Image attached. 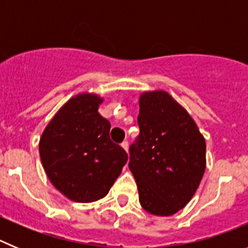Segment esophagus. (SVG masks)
Returning <instances> with one entry per match:
<instances>
[{"label": "esophagus", "mask_w": 248, "mask_h": 248, "mask_svg": "<svg viewBox=\"0 0 248 248\" xmlns=\"http://www.w3.org/2000/svg\"><path fill=\"white\" fill-rule=\"evenodd\" d=\"M122 148H123V149H124V150H125V151H126V153H128V148H129V144H128V141H126V140H125V141H123V143H122Z\"/></svg>", "instance_id": "1"}]
</instances>
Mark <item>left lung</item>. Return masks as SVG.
Masks as SVG:
<instances>
[{"label": "left lung", "instance_id": "obj_1", "mask_svg": "<svg viewBox=\"0 0 248 248\" xmlns=\"http://www.w3.org/2000/svg\"><path fill=\"white\" fill-rule=\"evenodd\" d=\"M140 134L129 148V169L143 209L171 216L198 190L206 168V143L196 123L164 91L140 95Z\"/></svg>", "mask_w": 248, "mask_h": 248}]
</instances>
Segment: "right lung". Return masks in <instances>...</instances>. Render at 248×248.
Masks as SVG:
<instances>
[{"label": "right lung", "instance_id": "right-lung-1", "mask_svg": "<svg viewBox=\"0 0 248 248\" xmlns=\"http://www.w3.org/2000/svg\"><path fill=\"white\" fill-rule=\"evenodd\" d=\"M103 98L82 93L52 118L39 139L48 179L65 198L93 202L108 194L128 160L109 138L110 123L98 113Z\"/></svg>", "mask_w": 248, "mask_h": 248}]
</instances>
